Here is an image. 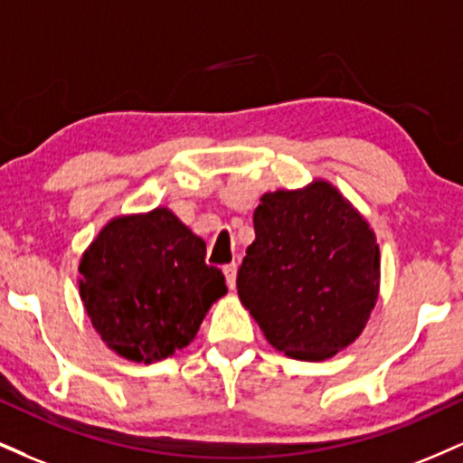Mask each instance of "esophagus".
Wrapping results in <instances>:
<instances>
[{
	"label": "esophagus",
	"instance_id": "34e87169",
	"mask_svg": "<svg viewBox=\"0 0 463 463\" xmlns=\"http://www.w3.org/2000/svg\"><path fill=\"white\" fill-rule=\"evenodd\" d=\"M224 276H226L228 288H235V285H237V265L235 263L224 265Z\"/></svg>",
	"mask_w": 463,
	"mask_h": 463
}]
</instances>
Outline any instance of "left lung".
Returning a JSON list of instances; mask_svg holds the SVG:
<instances>
[{
    "mask_svg": "<svg viewBox=\"0 0 463 463\" xmlns=\"http://www.w3.org/2000/svg\"><path fill=\"white\" fill-rule=\"evenodd\" d=\"M254 232L237 288L267 343L308 362L349 347L380 298V246L364 215L315 178L263 194Z\"/></svg>",
    "mask_w": 463,
    "mask_h": 463,
    "instance_id": "8db88e82",
    "label": "left lung"
}]
</instances>
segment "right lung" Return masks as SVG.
<instances>
[{
  "mask_svg": "<svg viewBox=\"0 0 463 463\" xmlns=\"http://www.w3.org/2000/svg\"><path fill=\"white\" fill-rule=\"evenodd\" d=\"M207 243L168 207L116 215L80 259V298L92 327L131 362L165 360L196 338L209 308L228 293L204 263Z\"/></svg>",
  "mask_w": 463,
  "mask_h": 463,
  "instance_id": "1",
  "label": "right lung"
}]
</instances>
